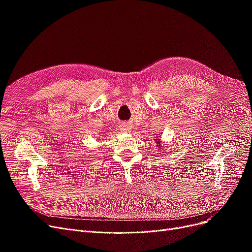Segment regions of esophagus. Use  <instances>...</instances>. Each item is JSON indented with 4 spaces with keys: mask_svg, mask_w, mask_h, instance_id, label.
Here are the masks:
<instances>
[{
    "mask_svg": "<svg viewBox=\"0 0 252 252\" xmlns=\"http://www.w3.org/2000/svg\"><path fill=\"white\" fill-rule=\"evenodd\" d=\"M127 129H128V128H127V126H123V130H125V131H126Z\"/></svg>",
    "mask_w": 252,
    "mask_h": 252,
    "instance_id": "1",
    "label": "esophagus"
}]
</instances>
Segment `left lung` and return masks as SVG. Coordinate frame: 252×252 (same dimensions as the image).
Here are the masks:
<instances>
[{
    "mask_svg": "<svg viewBox=\"0 0 252 252\" xmlns=\"http://www.w3.org/2000/svg\"><path fill=\"white\" fill-rule=\"evenodd\" d=\"M157 142L158 143V146H159V139H158V141H157ZM161 151H162V150H161Z\"/></svg>",
    "mask_w": 252,
    "mask_h": 252,
    "instance_id": "left-lung-1",
    "label": "left lung"
}]
</instances>
